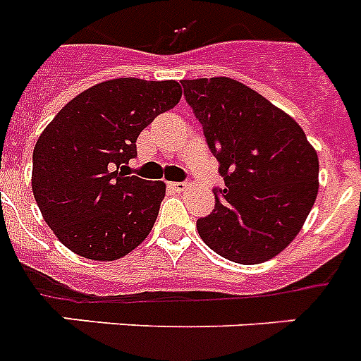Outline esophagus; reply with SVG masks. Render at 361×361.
Wrapping results in <instances>:
<instances>
[{"mask_svg": "<svg viewBox=\"0 0 361 361\" xmlns=\"http://www.w3.org/2000/svg\"><path fill=\"white\" fill-rule=\"evenodd\" d=\"M189 183H181V181H174V183H171V189L176 190V192H183V190L189 189Z\"/></svg>", "mask_w": 361, "mask_h": 361, "instance_id": "1", "label": "esophagus"}]
</instances>
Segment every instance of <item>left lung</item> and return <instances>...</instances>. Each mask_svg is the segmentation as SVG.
Here are the masks:
<instances>
[{"label":"left lung","mask_w":361,"mask_h":361,"mask_svg":"<svg viewBox=\"0 0 361 361\" xmlns=\"http://www.w3.org/2000/svg\"><path fill=\"white\" fill-rule=\"evenodd\" d=\"M181 85L226 185L196 230L230 262H269L289 247L315 204L317 152L286 111L235 79Z\"/></svg>","instance_id":"obj_1"}]
</instances>
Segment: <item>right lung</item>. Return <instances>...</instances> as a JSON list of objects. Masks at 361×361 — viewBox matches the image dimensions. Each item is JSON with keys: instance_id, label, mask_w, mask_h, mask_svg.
Here are the masks:
<instances>
[{"instance_id": "add662e5", "label": "right lung", "mask_w": 361, "mask_h": 361, "mask_svg": "<svg viewBox=\"0 0 361 361\" xmlns=\"http://www.w3.org/2000/svg\"><path fill=\"white\" fill-rule=\"evenodd\" d=\"M180 98L174 79H109L70 99L46 126L33 150L31 187L64 247L114 262L148 237L165 181L140 180L120 166L137 155L140 131Z\"/></svg>"}]
</instances>
